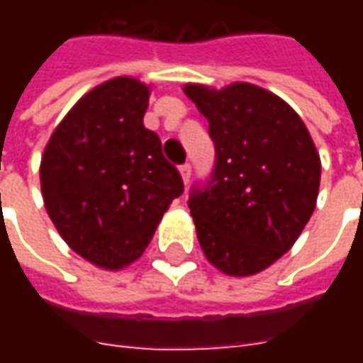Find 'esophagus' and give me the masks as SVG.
Here are the masks:
<instances>
[{"instance_id":"obj_1","label":"esophagus","mask_w":363,"mask_h":363,"mask_svg":"<svg viewBox=\"0 0 363 363\" xmlns=\"http://www.w3.org/2000/svg\"><path fill=\"white\" fill-rule=\"evenodd\" d=\"M190 174H192V167H190V163L181 165V177H182V181H184V184H189L190 182Z\"/></svg>"}]
</instances>
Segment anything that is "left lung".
I'll return each mask as SVG.
<instances>
[{
    "instance_id": "1",
    "label": "left lung",
    "mask_w": 363,
    "mask_h": 363,
    "mask_svg": "<svg viewBox=\"0 0 363 363\" xmlns=\"http://www.w3.org/2000/svg\"><path fill=\"white\" fill-rule=\"evenodd\" d=\"M184 93L216 145L210 181L190 190L198 241L218 270L252 276L288 252L311 218L319 153L297 112L262 87L189 83Z\"/></svg>"
}]
</instances>
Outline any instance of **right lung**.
I'll use <instances>...</instances> for the list:
<instances>
[{
    "label": "right lung",
    "instance_id": "1",
    "mask_svg": "<svg viewBox=\"0 0 363 363\" xmlns=\"http://www.w3.org/2000/svg\"><path fill=\"white\" fill-rule=\"evenodd\" d=\"M150 87L114 77L83 95L50 135L40 161L44 206L79 257L120 270L142 257L159 221L184 190L143 126Z\"/></svg>",
    "mask_w": 363,
    "mask_h": 363
}]
</instances>
